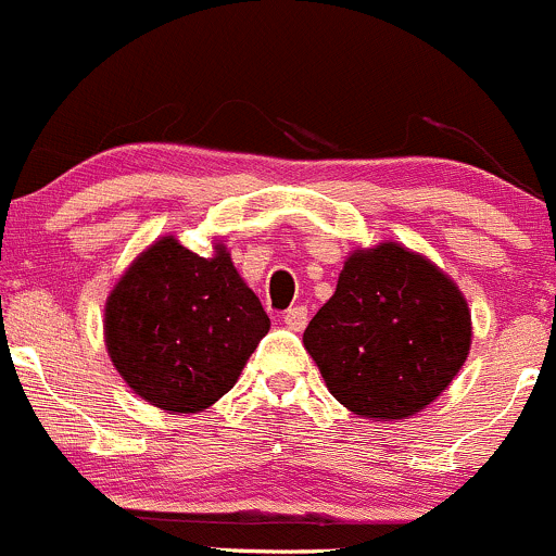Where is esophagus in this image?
Returning <instances> with one entry per match:
<instances>
[{
  "mask_svg": "<svg viewBox=\"0 0 556 556\" xmlns=\"http://www.w3.org/2000/svg\"><path fill=\"white\" fill-rule=\"evenodd\" d=\"M283 320L291 331H302L307 324V307H302V305L289 307V311L283 313Z\"/></svg>",
  "mask_w": 556,
  "mask_h": 556,
  "instance_id": "esophagus-1",
  "label": "esophagus"
}]
</instances>
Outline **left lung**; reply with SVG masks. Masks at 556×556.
Listing matches in <instances>:
<instances>
[{
    "label": "left lung",
    "instance_id": "1",
    "mask_svg": "<svg viewBox=\"0 0 556 556\" xmlns=\"http://www.w3.org/2000/svg\"><path fill=\"white\" fill-rule=\"evenodd\" d=\"M471 311L442 267L396 240L348 254L302 342L326 388L366 420H406L442 396L471 351Z\"/></svg>",
    "mask_w": 556,
    "mask_h": 556
}]
</instances>
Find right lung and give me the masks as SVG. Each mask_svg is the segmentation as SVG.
Listing matches in <instances>:
<instances>
[{
    "instance_id": "add662e5",
    "label": "right lung",
    "mask_w": 556,
    "mask_h": 556,
    "mask_svg": "<svg viewBox=\"0 0 556 556\" xmlns=\"http://www.w3.org/2000/svg\"><path fill=\"white\" fill-rule=\"evenodd\" d=\"M270 329L225 243L200 256L176 236L147 245L104 305V342L130 391L168 415L219 402Z\"/></svg>"
}]
</instances>
